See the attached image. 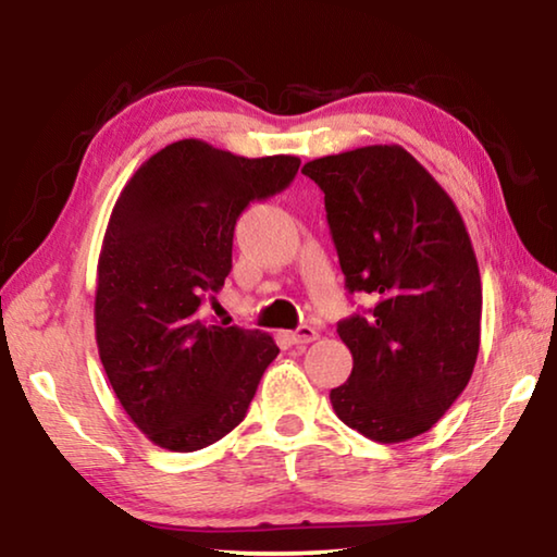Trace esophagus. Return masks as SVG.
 Wrapping results in <instances>:
<instances>
[{"instance_id":"1","label":"esophagus","mask_w":557,"mask_h":557,"mask_svg":"<svg viewBox=\"0 0 557 557\" xmlns=\"http://www.w3.org/2000/svg\"><path fill=\"white\" fill-rule=\"evenodd\" d=\"M319 334H317V329L314 326H299L297 332H289L287 334V338H289V344H295V346H305V344H312L314 338H317Z\"/></svg>"}]
</instances>
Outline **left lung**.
I'll return each instance as SVG.
<instances>
[{"label":"left lung","instance_id":"obj_1","mask_svg":"<svg viewBox=\"0 0 557 557\" xmlns=\"http://www.w3.org/2000/svg\"><path fill=\"white\" fill-rule=\"evenodd\" d=\"M324 191L346 289L375 301L338 322L354 356L332 398L344 425L375 442L428 432L467 388L482 332V277L465 221L398 145L307 162Z\"/></svg>","mask_w":557,"mask_h":557}]
</instances>
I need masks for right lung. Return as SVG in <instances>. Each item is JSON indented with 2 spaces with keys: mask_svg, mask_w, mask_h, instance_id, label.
<instances>
[{
  "mask_svg": "<svg viewBox=\"0 0 557 557\" xmlns=\"http://www.w3.org/2000/svg\"><path fill=\"white\" fill-rule=\"evenodd\" d=\"M289 154L248 159L182 139L137 169L98 260L96 338L129 420L172 451L240 425L280 348L258 329L206 322L233 268L235 221L297 176Z\"/></svg>",
  "mask_w": 557,
  "mask_h": 557,
  "instance_id": "right-lung-1",
  "label": "right lung"
}]
</instances>
